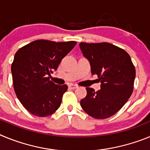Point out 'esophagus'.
<instances>
[{
  "label": "esophagus",
  "instance_id": "34e87169",
  "mask_svg": "<svg viewBox=\"0 0 150 150\" xmlns=\"http://www.w3.org/2000/svg\"><path fill=\"white\" fill-rule=\"evenodd\" d=\"M69 87L71 88H72V89H74V88H77V86L76 85H74V84H71L70 86H69Z\"/></svg>",
  "mask_w": 150,
  "mask_h": 150
}]
</instances>
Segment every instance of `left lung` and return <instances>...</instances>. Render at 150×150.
Masks as SVG:
<instances>
[{
    "instance_id": "1",
    "label": "left lung",
    "mask_w": 150,
    "mask_h": 150,
    "mask_svg": "<svg viewBox=\"0 0 150 150\" xmlns=\"http://www.w3.org/2000/svg\"><path fill=\"white\" fill-rule=\"evenodd\" d=\"M79 47L90 63L92 75L100 82V89L86 88L80 100L85 112L95 119H107L118 112L132 95L135 68L131 57L122 49L109 43H80Z\"/></svg>"
}]
</instances>
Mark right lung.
<instances>
[{"label":"right lung","mask_w":150,"mask_h":150,"mask_svg":"<svg viewBox=\"0 0 150 150\" xmlns=\"http://www.w3.org/2000/svg\"><path fill=\"white\" fill-rule=\"evenodd\" d=\"M76 44L75 41L38 40L16 52L11 66L13 87L21 104L31 114L45 117L59 109L67 86L55 84L48 76Z\"/></svg>","instance_id":"add662e5"}]
</instances>
